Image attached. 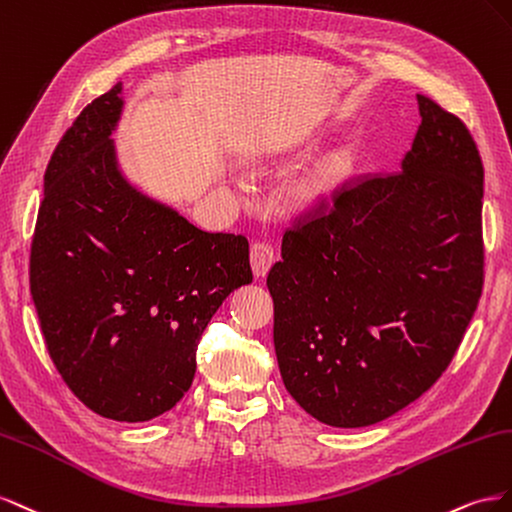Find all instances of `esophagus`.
<instances>
[{
    "mask_svg": "<svg viewBox=\"0 0 512 512\" xmlns=\"http://www.w3.org/2000/svg\"><path fill=\"white\" fill-rule=\"evenodd\" d=\"M274 246L270 242H255L251 246V266H253V272L255 276H266L268 270L272 268L274 264Z\"/></svg>",
    "mask_w": 512,
    "mask_h": 512,
    "instance_id": "34e87169",
    "label": "esophagus"
}]
</instances>
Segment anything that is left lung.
<instances>
[{"instance_id":"left-lung-1","label":"left lung","mask_w":512,"mask_h":512,"mask_svg":"<svg viewBox=\"0 0 512 512\" xmlns=\"http://www.w3.org/2000/svg\"><path fill=\"white\" fill-rule=\"evenodd\" d=\"M418 109L403 169L317 195L268 272L285 388L332 427L375 425L425 394L483 294V160L455 113L422 94Z\"/></svg>"}]
</instances>
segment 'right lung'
<instances>
[{
  "mask_svg": "<svg viewBox=\"0 0 512 512\" xmlns=\"http://www.w3.org/2000/svg\"><path fill=\"white\" fill-rule=\"evenodd\" d=\"M122 87L87 105L45 171L29 289L49 356L92 412L152 420L191 388L201 332L253 281L242 233L201 231L115 167Z\"/></svg>",
  "mask_w": 512,
  "mask_h": 512,
  "instance_id": "1",
  "label": "right lung"
}]
</instances>
